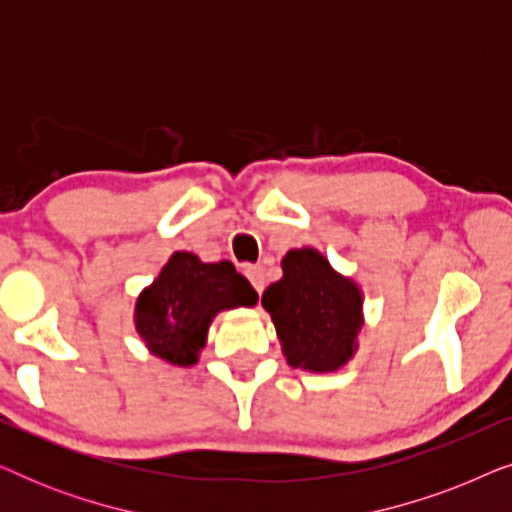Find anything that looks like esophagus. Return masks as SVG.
Returning <instances> with one entry per match:
<instances>
[{"label":"esophagus","instance_id":"1","mask_svg":"<svg viewBox=\"0 0 512 512\" xmlns=\"http://www.w3.org/2000/svg\"><path fill=\"white\" fill-rule=\"evenodd\" d=\"M244 275L249 277V282L254 284V289L258 293L265 289V268H263V265H247V268H244Z\"/></svg>","mask_w":512,"mask_h":512}]
</instances>
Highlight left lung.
Masks as SVG:
<instances>
[{
	"instance_id": "obj_1",
	"label": "left lung",
	"mask_w": 512,
	"mask_h": 512,
	"mask_svg": "<svg viewBox=\"0 0 512 512\" xmlns=\"http://www.w3.org/2000/svg\"><path fill=\"white\" fill-rule=\"evenodd\" d=\"M261 305L275 324L291 368L335 373L354 359L363 319V291L314 247L286 251L282 279L265 289Z\"/></svg>"
}]
</instances>
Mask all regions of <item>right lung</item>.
I'll use <instances>...</instances> for the list:
<instances>
[{
  "label": "right lung",
  "mask_w": 512,
  "mask_h": 512,
  "mask_svg": "<svg viewBox=\"0 0 512 512\" xmlns=\"http://www.w3.org/2000/svg\"><path fill=\"white\" fill-rule=\"evenodd\" d=\"M258 293L230 261L205 263L193 251H174L135 303V331L153 356L172 366L200 361L219 312L254 307Z\"/></svg>",
  "instance_id": "add662e5"
}]
</instances>
